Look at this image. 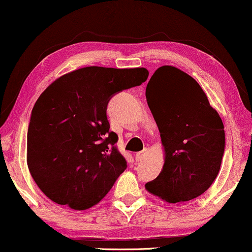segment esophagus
Listing matches in <instances>:
<instances>
[{"instance_id":"1","label":"esophagus","mask_w":252,"mask_h":252,"mask_svg":"<svg viewBox=\"0 0 252 252\" xmlns=\"http://www.w3.org/2000/svg\"><path fill=\"white\" fill-rule=\"evenodd\" d=\"M146 152H148V149H144L141 152H137V154H136V160L137 161H142L143 159H144V157H145Z\"/></svg>"}]
</instances>
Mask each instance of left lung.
<instances>
[{
    "label": "left lung",
    "mask_w": 252,
    "mask_h": 252,
    "mask_svg": "<svg viewBox=\"0 0 252 252\" xmlns=\"http://www.w3.org/2000/svg\"><path fill=\"white\" fill-rule=\"evenodd\" d=\"M145 96L165 150L163 170L145 189L168 203L195 199L211 187L221 167L225 148L221 117L200 85L173 66L154 73Z\"/></svg>",
    "instance_id": "8db88e82"
}]
</instances>
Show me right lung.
Masks as SVG:
<instances>
[{"mask_svg": "<svg viewBox=\"0 0 252 252\" xmlns=\"http://www.w3.org/2000/svg\"><path fill=\"white\" fill-rule=\"evenodd\" d=\"M146 68L89 66L60 76L34 103L28 129V167L53 202L75 211L106 196L126 168L110 131L108 102L146 81Z\"/></svg>", "mask_w": 252, "mask_h": 252, "instance_id": "1", "label": "right lung"}]
</instances>
